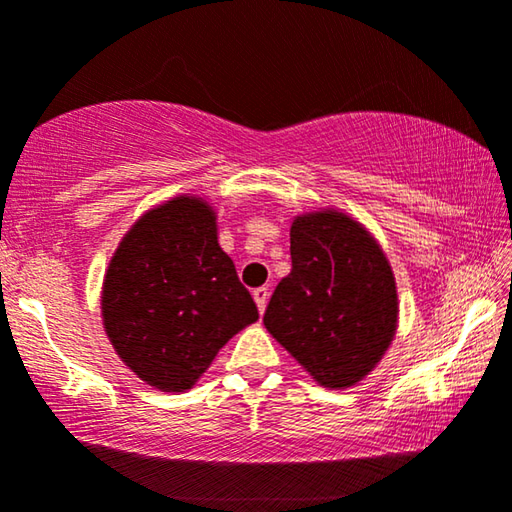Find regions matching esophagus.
<instances>
[{
    "mask_svg": "<svg viewBox=\"0 0 512 512\" xmlns=\"http://www.w3.org/2000/svg\"><path fill=\"white\" fill-rule=\"evenodd\" d=\"M267 297H270V290H267L265 286L263 288H256L254 290V302H256V306H258V311H265V306H267Z\"/></svg>",
    "mask_w": 512,
    "mask_h": 512,
    "instance_id": "34e87169",
    "label": "esophagus"
}]
</instances>
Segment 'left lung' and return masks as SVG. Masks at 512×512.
<instances>
[{
  "label": "left lung",
  "instance_id": "1",
  "mask_svg": "<svg viewBox=\"0 0 512 512\" xmlns=\"http://www.w3.org/2000/svg\"><path fill=\"white\" fill-rule=\"evenodd\" d=\"M290 258L265 329L320 387H355L396 338L398 290L387 254L348 212L320 208L293 217Z\"/></svg>",
  "mask_w": 512,
  "mask_h": 512
}]
</instances>
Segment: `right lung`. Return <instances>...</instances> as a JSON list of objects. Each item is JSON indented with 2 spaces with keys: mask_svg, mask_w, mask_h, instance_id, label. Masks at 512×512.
Listing matches in <instances>:
<instances>
[{
  "mask_svg": "<svg viewBox=\"0 0 512 512\" xmlns=\"http://www.w3.org/2000/svg\"><path fill=\"white\" fill-rule=\"evenodd\" d=\"M100 313L123 364L167 393L192 389L217 352L258 320L219 247L217 212L196 194H178L130 226L102 279Z\"/></svg>",
  "mask_w": 512,
  "mask_h": 512,
  "instance_id": "1",
  "label": "right lung"
}]
</instances>
